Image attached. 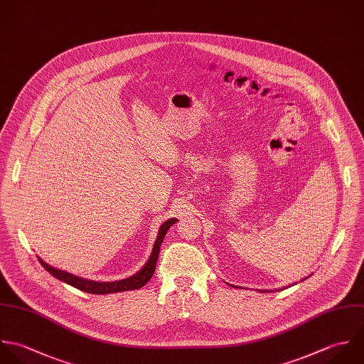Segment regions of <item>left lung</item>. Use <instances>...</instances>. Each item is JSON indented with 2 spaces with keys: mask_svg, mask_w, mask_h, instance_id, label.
<instances>
[{
  "mask_svg": "<svg viewBox=\"0 0 364 364\" xmlns=\"http://www.w3.org/2000/svg\"><path fill=\"white\" fill-rule=\"evenodd\" d=\"M264 292H266V291H264Z\"/></svg>",
  "mask_w": 364,
  "mask_h": 364,
  "instance_id": "left-lung-1",
  "label": "left lung"
}]
</instances>
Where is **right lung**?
I'll return each mask as SVG.
<instances>
[{
  "label": "right lung",
  "mask_w": 364,
  "mask_h": 364,
  "mask_svg": "<svg viewBox=\"0 0 364 364\" xmlns=\"http://www.w3.org/2000/svg\"><path fill=\"white\" fill-rule=\"evenodd\" d=\"M176 222V219H168L166 220L160 229H159V235L156 237V242H154V246H153V250H151V255L147 260L145 266L142 267V270L125 280H119V282H112V283H98V282H91V280H84V279H80L77 276H73L68 272H63V270H58L52 266H49L48 263H45L42 259H39L41 264L53 276L56 277L58 280L63 282V283H68L69 286H72L74 289H78V290L85 291V292H90V294H112V292H121V291H131L138 290L141 287H144L146 283L151 279L153 273H154V269H156V262H157V257H159V252H160V245L164 239V235L167 233V230L170 229V226Z\"/></svg>",
  "instance_id": "add662e5"
}]
</instances>
